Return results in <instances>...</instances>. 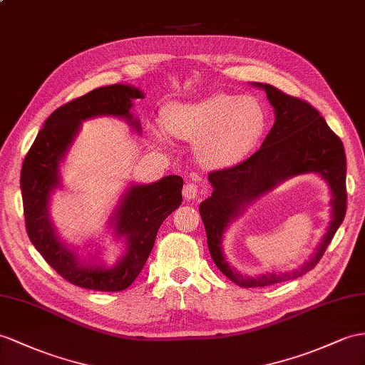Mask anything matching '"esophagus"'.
<instances>
[{
  "label": "esophagus",
  "instance_id": "obj_1",
  "mask_svg": "<svg viewBox=\"0 0 365 365\" xmlns=\"http://www.w3.org/2000/svg\"><path fill=\"white\" fill-rule=\"evenodd\" d=\"M182 195H184L185 200H195V198H197L198 197L197 184H193V182L185 184L184 189H182Z\"/></svg>",
  "mask_w": 365,
  "mask_h": 365
}]
</instances>
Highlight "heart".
Instances as JSON below:
<instances>
[{
    "label": "heart",
    "mask_w": 365,
    "mask_h": 365,
    "mask_svg": "<svg viewBox=\"0 0 365 365\" xmlns=\"http://www.w3.org/2000/svg\"><path fill=\"white\" fill-rule=\"evenodd\" d=\"M164 125L172 136L197 142L195 152L201 164L225 168L243 161L259 144L266 128V114L252 97L218 93L167 106ZM150 133L155 140H165L164 130L152 125Z\"/></svg>",
    "instance_id": "obj_1"
}]
</instances>
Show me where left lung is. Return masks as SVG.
I'll return each mask as SVG.
<instances>
[{
    "instance_id": "1",
    "label": "left lung",
    "mask_w": 365,
    "mask_h": 365,
    "mask_svg": "<svg viewBox=\"0 0 365 365\" xmlns=\"http://www.w3.org/2000/svg\"><path fill=\"white\" fill-rule=\"evenodd\" d=\"M262 88L274 108L275 122L259 152L246 161L225 170L209 173L213 192L200 204V213L207 234V246L213 262L227 279L243 288L268 287L297 279L311 271L322 259L325 250L342 225L346 210L345 175L346 161L341 139L327 125L314 106L297 97L282 93L266 83ZM319 174L332 193V220L318 250L304 267L288 273L246 276L229 265L222 251L227 227L254 201L277 185L299 174Z\"/></svg>"
}]
</instances>
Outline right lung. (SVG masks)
<instances>
[{
  "mask_svg": "<svg viewBox=\"0 0 365 365\" xmlns=\"http://www.w3.org/2000/svg\"><path fill=\"white\" fill-rule=\"evenodd\" d=\"M144 93L133 85L114 83L96 88L52 113L38 131L26 155L20 187L26 229L43 259L61 277L76 287L94 291H122L128 288L144 268L153 250L159 226L181 206L182 178L168 175L156 182L128 184L113 210L108 227L113 237L125 246L114 264L97 254L80 255L78 247L61 238L51 217V197L61 182V163L82 130V122L94 118H118L140 135V120L131 108ZM93 245L88 243L90 247Z\"/></svg>",
  "mask_w": 365,
  "mask_h": 365,
  "instance_id": "1",
  "label": "right lung"
}]
</instances>
